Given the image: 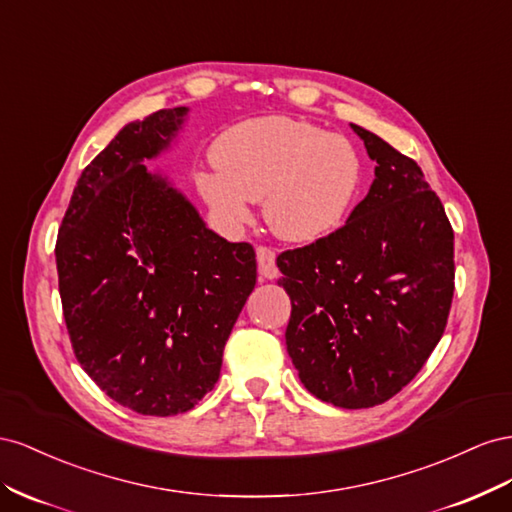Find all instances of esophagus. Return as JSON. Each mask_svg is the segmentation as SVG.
Returning <instances> with one entry per match:
<instances>
[{
	"label": "esophagus",
	"instance_id": "esophagus-1",
	"mask_svg": "<svg viewBox=\"0 0 512 512\" xmlns=\"http://www.w3.org/2000/svg\"><path fill=\"white\" fill-rule=\"evenodd\" d=\"M257 266L264 279H276L279 268H276V253L268 246H257Z\"/></svg>",
	"mask_w": 512,
	"mask_h": 512
}]
</instances>
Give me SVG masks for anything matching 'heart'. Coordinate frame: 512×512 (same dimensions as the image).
I'll return each instance as SVG.
<instances>
[{
  "instance_id": "obj_1",
  "label": "heart",
  "mask_w": 512,
  "mask_h": 512,
  "mask_svg": "<svg viewBox=\"0 0 512 512\" xmlns=\"http://www.w3.org/2000/svg\"><path fill=\"white\" fill-rule=\"evenodd\" d=\"M210 160L216 173H199L195 184L216 221L236 231L251 218V201H261L274 236L291 244H311L337 231L362 182L352 143L285 115L223 130Z\"/></svg>"
}]
</instances>
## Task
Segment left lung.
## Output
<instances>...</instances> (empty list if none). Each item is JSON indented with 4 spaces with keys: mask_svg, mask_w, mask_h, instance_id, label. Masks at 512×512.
I'll return each mask as SVG.
<instances>
[{
    "mask_svg": "<svg viewBox=\"0 0 512 512\" xmlns=\"http://www.w3.org/2000/svg\"><path fill=\"white\" fill-rule=\"evenodd\" d=\"M375 180L347 223L276 257L287 352L317 399L362 410L407 386L440 343L455 294V233L416 160L362 126Z\"/></svg>",
    "mask_w": 512,
    "mask_h": 512,
    "instance_id": "left-lung-1",
    "label": "left lung"
}]
</instances>
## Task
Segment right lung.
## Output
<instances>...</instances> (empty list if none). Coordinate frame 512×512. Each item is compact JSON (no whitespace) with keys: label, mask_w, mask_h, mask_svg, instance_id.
Returning <instances> with one entry per match:
<instances>
[{"label":"right lung","mask_w":512,"mask_h":512,"mask_svg":"<svg viewBox=\"0 0 512 512\" xmlns=\"http://www.w3.org/2000/svg\"><path fill=\"white\" fill-rule=\"evenodd\" d=\"M188 109L126 124L81 173L55 261L72 349L96 386L143 416L184 414L221 375L223 349L257 281L248 242H227L143 160Z\"/></svg>","instance_id":"1"}]
</instances>
